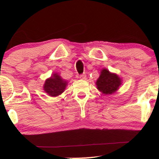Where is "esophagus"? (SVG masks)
I'll use <instances>...</instances> for the list:
<instances>
[{
  "mask_svg": "<svg viewBox=\"0 0 159 159\" xmlns=\"http://www.w3.org/2000/svg\"><path fill=\"white\" fill-rule=\"evenodd\" d=\"M79 78L82 80H85L86 78H87V76H86L85 74H81V75H79Z\"/></svg>",
  "mask_w": 159,
  "mask_h": 159,
  "instance_id": "esophagus-1",
  "label": "esophagus"
}]
</instances>
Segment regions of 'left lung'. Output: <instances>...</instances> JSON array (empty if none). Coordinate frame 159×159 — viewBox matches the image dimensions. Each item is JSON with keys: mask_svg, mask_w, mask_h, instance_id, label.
Here are the masks:
<instances>
[{"mask_svg": "<svg viewBox=\"0 0 159 159\" xmlns=\"http://www.w3.org/2000/svg\"><path fill=\"white\" fill-rule=\"evenodd\" d=\"M121 80L116 74L111 73L106 69H102L99 78L96 81L98 90L104 94H112L119 88Z\"/></svg>", "mask_w": 159, "mask_h": 159, "instance_id": "obj_1", "label": "left lung"}]
</instances>
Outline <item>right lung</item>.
I'll use <instances>...</instances> for the list:
<instances>
[{"instance_id": "1", "label": "right lung", "mask_w": 159, "mask_h": 159, "mask_svg": "<svg viewBox=\"0 0 159 159\" xmlns=\"http://www.w3.org/2000/svg\"><path fill=\"white\" fill-rule=\"evenodd\" d=\"M67 82L63 81L61 76L54 74L50 78L47 79L44 84V90L51 96L61 95L66 88Z\"/></svg>"}]
</instances>
